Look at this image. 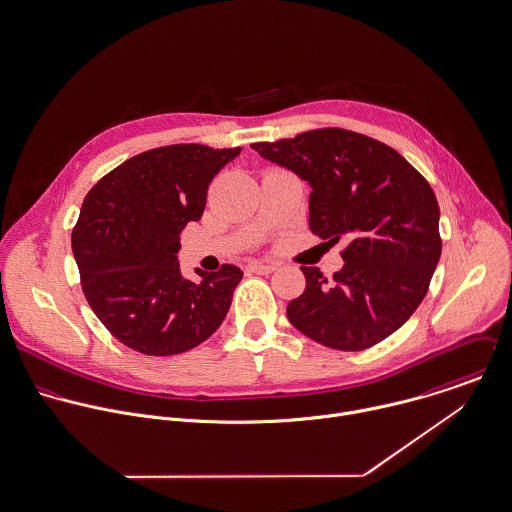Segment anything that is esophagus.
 I'll list each match as a JSON object with an SVG mask.
<instances>
[{"label":"esophagus","mask_w":512,"mask_h":512,"mask_svg":"<svg viewBox=\"0 0 512 512\" xmlns=\"http://www.w3.org/2000/svg\"><path fill=\"white\" fill-rule=\"evenodd\" d=\"M247 271L249 273H255V275H269L275 271V265H267V263H259V261H253L247 265Z\"/></svg>","instance_id":"34e87169"}]
</instances>
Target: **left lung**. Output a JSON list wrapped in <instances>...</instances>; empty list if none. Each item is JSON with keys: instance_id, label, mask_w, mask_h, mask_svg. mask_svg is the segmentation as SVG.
Instances as JSON below:
<instances>
[{"instance_id": "left-lung-1", "label": "left lung", "mask_w": 512, "mask_h": 512, "mask_svg": "<svg viewBox=\"0 0 512 512\" xmlns=\"http://www.w3.org/2000/svg\"><path fill=\"white\" fill-rule=\"evenodd\" d=\"M251 148L308 182L314 235L348 241L332 281L301 267L307 287L287 307L291 324L350 352L396 332L421 305L441 257L439 205L427 180L394 148L344 128Z\"/></svg>"}]
</instances>
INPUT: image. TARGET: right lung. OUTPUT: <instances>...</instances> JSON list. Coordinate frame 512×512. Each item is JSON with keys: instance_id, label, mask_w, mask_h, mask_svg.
<instances>
[{"instance_id": "right-lung-1", "label": "right lung", "mask_w": 512, "mask_h": 512, "mask_svg": "<svg viewBox=\"0 0 512 512\" xmlns=\"http://www.w3.org/2000/svg\"><path fill=\"white\" fill-rule=\"evenodd\" d=\"M241 148L172 144L142 152L87 194L71 245L83 293L108 332L146 356L196 348L223 322L243 271L182 275L180 233L204 213L213 176Z\"/></svg>"}]
</instances>
